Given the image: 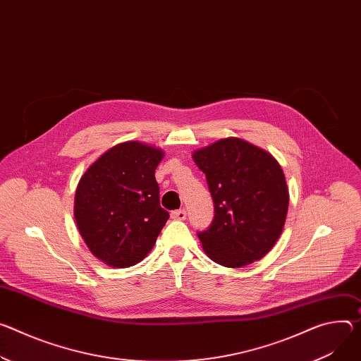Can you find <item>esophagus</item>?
Returning <instances> with one entry per match:
<instances>
[{
  "instance_id": "obj_1",
  "label": "esophagus",
  "mask_w": 361,
  "mask_h": 361,
  "mask_svg": "<svg viewBox=\"0 0 361 361\" xmlns=\"http://www.w3.org/2000/svg\"><path fill=\"white\" fill-rule=\"evenodd\" d=\"M185 217H187V212L184 209L174 210L171 213V219H174V220H185Z\"/></svg>"
}]
</instances>
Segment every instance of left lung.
<instances>
[{
	"label": "left lung",
	"mask_w": 361,
	"mask_h": 361,
	"mask_svg": "<svg viewBox=\"0 0 361 361\" xmlns=\"http://www.w3.org/2000/svg\"><path fill=\"white\" fill-rule=\"evenodd\" d=\"M214 203L197 236L216 264L240 268L264 257L285 224L289 194L278 161L243 140L226 138L192 154Z\"/></svg>",
	"instance_id": "8db88e82"
}]
</instances>
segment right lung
I'll use <instances>...</instances> for the list:
<instances>
[{"label":"right lung","mask_w":361,"mask_h":361,"mask_svg":"<svg viewBox=\"0 0 361 361\" xmlns=\"http://www.w3.org/2000/svg\"><path fill=\"white\" fill-rule=\"evenodd\" d=\"M162 151L129 141L97 158L78 184L75 219L90 252L112 268L137 265L170 214L159 206Z\"/></svg>","instance_id":"obj_1"}]
</instances>
